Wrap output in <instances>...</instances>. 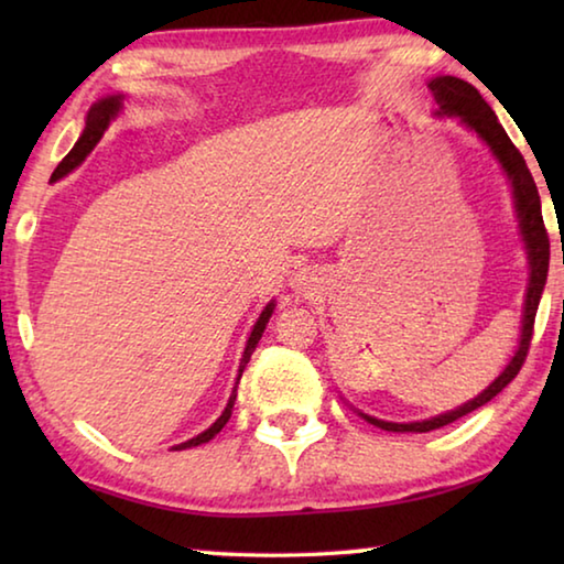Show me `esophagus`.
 I'll return each mask as SVG.
<instances>
[{
    "instance_id": "34e87169",
    "label": "esophagus",
    "mask_w": 564,
    "mask_h": 564,
    "mask_svg": "<svg viewBox=\"0 0 564 564\" xmlns=\"http://www.w3.org/2000/svg\"><path fill=\"white\" fill-rule=\"evenodd\" d=\"M293 285H295V289H301V291H305V289H311V285H313V273L311 271H299V273H295V279H293Z\"/></svg>"
}]
</instances>
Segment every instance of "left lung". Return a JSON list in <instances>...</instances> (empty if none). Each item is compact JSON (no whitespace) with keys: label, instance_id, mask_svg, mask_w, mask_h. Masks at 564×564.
I'll return each instance as SVG.
<instances>
[{"label":"left lung","instance_id":"8db88e82","mask_svg":"<svg viewBox=\"0 0 564 564\" xmlns=\"http://www.w3.org/2000/svg\"><path fill=\"white\" fill-rule=\"evenodd\" d=\"M427 87H431L435 101L441 104V111L437 113L460 117L465 127H470L475 133H480V139L492 149V154L498 156V161L505 169V174L510 176L512 194H514V208H518L522 238H524V246H528L530 285H528V299H524L520 346H518V352L512 356L510 366L502 370V376L495 380L488 390H482L480 395L473 398L470 403H465L457 410H451V413H445V415L423 420V423H386V420L362 415L368 423L383 427V431H393V433H427V431H437V427H443V425H451V423H455V420H460L463 415L473 413V410L482 408L485 403H490V400L498 395L514 376L520 373L522 362H524V358H528V350H530L534 316H538L540 295H542V289H545L547 265H550V236H547L545 221H542L538 186H534V178L530 174L528 164H524V159L518 151V147L512 144L508 133H505V129L500 127V121H498V117H495V111L488 107V101L480 97V91H477L473 84L457 79V76H437V79H433Z\"/></svg>","mask_w":564,"mask_h":564}]
</instances>
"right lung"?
I'll use <instances>...</instances> for the list:
<instances>
[{"mask_svg": "<svg viewBox=\"0 0 564 564\" xmlns=\"http://www.w3.org/2000/svg\"><path fill=\"white\" fill-rule=\"evenodd\" d=\"M119 107H121V99H119V97H109V99H101V101L94 104V107H91V109H89V113H87V129H84L82 139L76 141V147L69 151V154H66V156L62 159V164L54 169L52 181L62 178L64 174H69V171H72L74 166H79V164H82L84 156H87L89 151H91L94 147H97V141L101 139L104 129L109 127V121H111L113 117H117ZM271 313H273V303L265 305V311L261 313V318L256 321V326H253V330H251V338H248V343H246V350H243L241 366H238V380H241V373H243L246 362L251 360V352L256 350V343L261 340V333H263V328H265V323H269ZM236 388H238V383H236ZM236 388H234L231 398H228V405H226V410H224V413H221V417H218L216 423H214L212 427H208V431H204L202 435H196V437H191V441H186V443L176 445L174 451H184V447H194V445L208 443V441H212V437H214L216 433H221V427L228 423V417H231V413H234V403H236Z\"/></svg>", "mask_w": 564, "mask_h": 564, "instance_id": "obj_1", "label": "right lung"}]
</instances>
